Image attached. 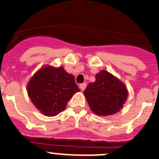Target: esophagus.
<instances>
[{"label":"esophagus","mask_w":159,"mask_h":159,"mask_svg":"<svg viewBox=\"0 0 159 159\" xmlns=\"http://www.w3.org/2000/svg\"><path fill=\"white\" fill-rule=\"evenodd\" d=\"M86 87H87V84H85V83H84V84H81L80 85V88L81 91H84V90L86 88Z\"/></svg>","instance_id":"34e87169"}]
</instances>
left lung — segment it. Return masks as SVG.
<instances>
[{
    "instance_id": "obj_1",
    "label": "left lung",
    "mask_w": 159,
    "mask_h": 159,
    "mask_svg": "<svg viewBox=\"0 0 159 159\" xmlns=\"http://www.w3.org/2000/svg\"><path fill=\"white\" fill-rule=\"evenodd\" d=\"M84 95L92 112L99 116L115 115L120 111L128 97L127 86L119 78L106 70L95 75Z\"/></svg>"
}]
</instances>
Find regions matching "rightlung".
Returning <instances> with one entry per match:
<instances>
[{"label":"right lung","mask_w":159,"mask_h":159,"mask_svg":"<svg viewBox=\"0 0 159 159\" xmlns=\"http://www.w3.org/2000/svg\"><path fill=\"white\" fill-rule=\"evenodd\" d=\"M74 75L64 67L45 65L36 71L27 84L28 95L43 115L56 116L65 110L67 102L80 92Z\"/></svg>","instance_id":"add662e5"}]
</instances>
